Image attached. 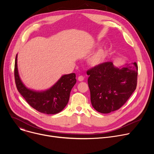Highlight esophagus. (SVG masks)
Masks as SVG:
<instances>
[{
    "label": "esophagus",
    "mask_w": 154,
    "mask_h": 154,
    "mask_svg": "<svg viewBox=\"0 0 154 154\" xmlns=\"http://www.w3.org/2000/svg\"><path fill=\"white\" fill-rule=\"evenodd\" d=\"M84 79V77L82 75H80V76L78 77V80H79V81H80V82L83 81Z\"/></svg>",
    "instance_id": "34e87169"
}]
</instances>
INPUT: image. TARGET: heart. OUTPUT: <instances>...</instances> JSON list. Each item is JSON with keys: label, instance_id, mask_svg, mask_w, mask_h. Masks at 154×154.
<instances>
[{"label": "heart", "instance_id": "heart-1", "mask_svg": "<svg viewBox=\"0 0 154 154\" xmlns=\"http://www.w3.org/2000/svg\"><path fill=\"white\" fill-rule=\"evenodd\" d=\"M107 55V51L105 48H100L91 57L89 62L92 66H97L102 63Z\"/></svg>", "mask_w": 154, "mask_h": 154}]
</instances>
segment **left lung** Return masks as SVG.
<instances>
[{
    "label": "left lung",
    "mask_w": 154,
    "mask_h": 154,
    "mask_svg": "<svg viewBox=\"0 0 154 154\" xmlns=\"http://www.w3.org/2000/svg\"><path fill=\"white\" fill-rule=\"evenodd\" d=\"M87 74L93 107L109 114L122 107L136 89L138 66L135 62L120 69L106 62L88 70Z\"/></svg>",
    "instance_id": "left-lung-1"
}]
</instances>
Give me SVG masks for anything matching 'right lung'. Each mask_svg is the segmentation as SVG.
Instances as JSON below:
<instances>
[{
  "mask_svg": "<svg viewBox=\"0 0 154 154\" xmlns=\"http://www.w3.org/2000/svg\"><path fill=\"white\" fill-rule=\"evenodd\" d=\"M14 78L16 87L26 102L37 111L46 114H55L67 106L70 93L77 80L74 73L63 75L53 87L43 92L28 89L23 84L17 69V55L14 67Z\"/></svg>",
  "mask_w": 154,
  "mask_h": 154,
  "instance_id": "1",
  "label": "right lung"
}]
</instances>
